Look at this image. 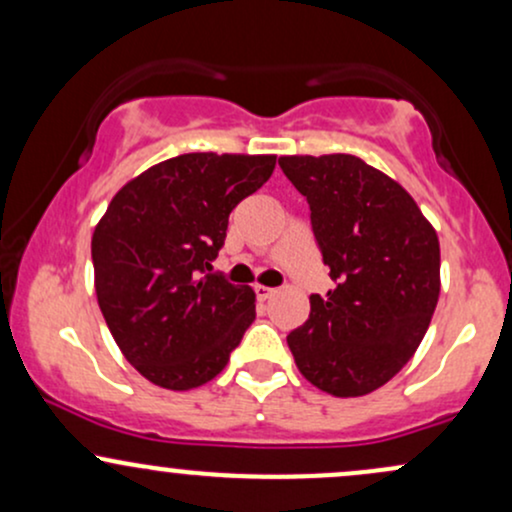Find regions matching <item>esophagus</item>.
<instances>
[{
  "label": "esophagus",
  "instance_id": "obj_1",
  "mask_svg": "<svg viewBox=\"0 0 512 512\" xmlns=\"http://www.w3.org/2000/svg\"><path fill=\"white\" fill-rule=\"evenodd\" d=\"M255 293H257V298H260V301H269V298H272L274 293H276V289H272V286L257 284L255 286Z\"/></svg>",
  "mask_w": 512,
  "mask_h": 512
}]
</instances>
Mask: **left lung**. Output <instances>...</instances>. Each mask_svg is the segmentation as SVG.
I'll return each mask as SVG.
<instances>
[{
  "label": "left lung",
  "instance_id": "8db88e82",
  "mask_svg": "<svg viewBox=\"0 0 512 512\" xmlns=\"http://www.w3.org/2000/svg\"><path fill=\"white\" fill-rule=\"evenodd\" d=\"M308 199L322 260L337 289L310 296V317L286 342L317 390L361 397L392 380L419 349L440 296V243L414 197L351 154L281 156Z\"/></svg>",
  "mask_w": 512,
  "mask_h": 512
}]
</instances>
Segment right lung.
Returning a JSON list of instances; mask_svg holds the SVG:
<instances>
[{"instance_id": "add662e5", "label": "right lung", "mask_w": 512, "mask_h": 512, "mask_svg": "<svg viewBox=\"0 0 512 512\" xmlns=\"http://www.w3.org/2000/svg\"><path fill=\"white\" fill-rule=\"evenodd\" d=\"M274 154H182L132 178L91 238L98 305L122 356L163 390L226 368L255 320V291L204 269L228 216L269 180Z\"/></svg>"}]
</instances>
